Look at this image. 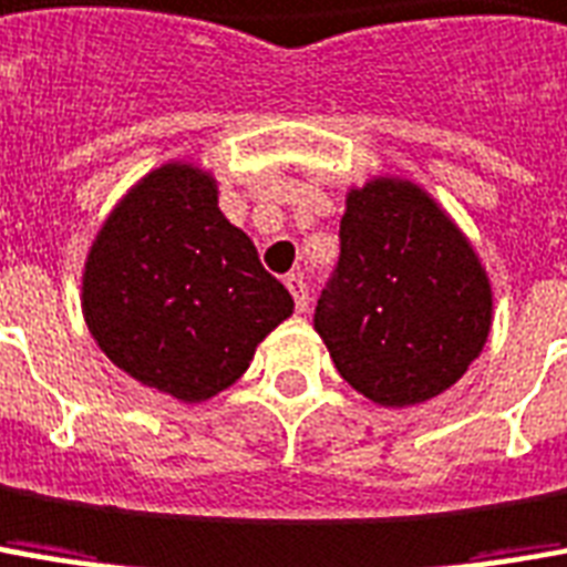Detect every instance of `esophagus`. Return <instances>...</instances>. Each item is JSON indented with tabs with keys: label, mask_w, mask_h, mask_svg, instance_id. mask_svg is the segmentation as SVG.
<instances>
[{
	"label": "esophagus",
	"mask_w": 567,
	"mask_h": 567,
	"mask_svg": "<svg viewBox=\"0 0 567 567\" xmlns=\"http://www.w3.org/2000/svg\"><path fill=\"white\" fill-rule=\"evenodd\" d=\"M287 290L292 292V302H296V311H306L308 308V287L306 280L299 275H287Z\"/></svg>",
	"instance_id": "esophagus-1"
}]
</instances>
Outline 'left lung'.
<instances>
[{
  "label": "left lung",
  "mask_w": 567,
  "mask_h": 567,
  "mask_svg": "<svg viewBox=\"0 0 567 567\" xmlns=\"http://www.w3.org/2000/svg\"><path fill=\"white\" fill-rule=\"evenodd\" d=\"M491 311L482 261L423 187H351L315 330L354 392L382 408L441 395L485 349Z\"/></svg>",
  "instance_id": "obj_1"
}]
</instances>
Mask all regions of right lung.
<instances>
[{"mask_svg": "<svg viewBox=\"0 0 567 567\" xmlns=\"http://www.w3.org/2000/svg\"><path fill=\"white\" fill-rule=\"evenodd\" d=\"M82 315L132 380L197 404L244 377L256 346L292 315V296L221 216L216 178L166 163L101 225Z\"/></svg>", "mask_w": 567, "mask_h": 567, "instance_id": "add662e5", "label": "right lung"}]
</instances>
